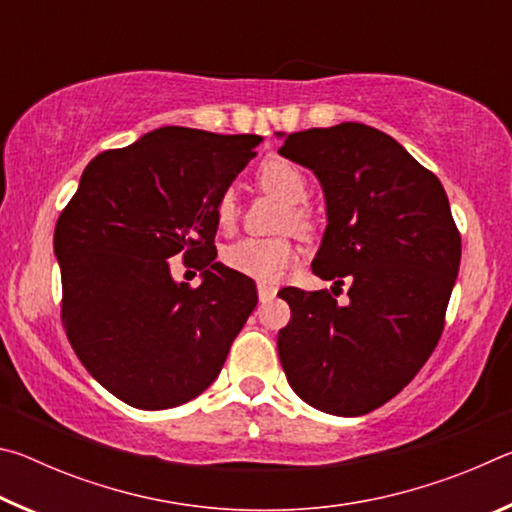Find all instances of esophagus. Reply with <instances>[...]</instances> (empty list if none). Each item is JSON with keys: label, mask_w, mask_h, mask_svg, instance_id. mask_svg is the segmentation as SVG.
Returning <instances> with one entry per match:
<instances>
[{"label": "esophagus", "mask_w": 512, "mask_h": 512, "mask_svg": "<svg viewBox=\"0 0 512 512\" xmlns=\"http://www.w3.org/2000/svg\"><path fill=\"white\" fill-rule=\"evenodd\" d=\"M257 293H259V300H262V302H266V300H271V298H275V293H277V287H275V284H266V282H259V284H257Z\"/></svg>", "instance_id": "obj_1"}]
</instances>
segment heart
I'll list each match as a JSON object with an SVG mask.
<instances>
[{"mask_svg": "<svg viewBox=\"0 0 512 512\" xmlns=\"http://www.w3.org/2000/svg\"><path fill=\"white\" fill-rule=\"evenodd\" d=\"M257 183L264 192L280 198L289 207V214H284L282 225L296 232L311 230V219L305 207H300L309 198V183L296 164L287 158H268L257 169ZM216 225L223 232H232L237 225L239 207L232 192H225L216 201ZM223 262L232 271L246 277H253L257 282H275L284 273V268L296 262V248L287 239H241L223 250Z\"/></svg>", "mask_w": 512, "mask_h": 512, "instance_id": "1", "label": "heart"}]
</instances>
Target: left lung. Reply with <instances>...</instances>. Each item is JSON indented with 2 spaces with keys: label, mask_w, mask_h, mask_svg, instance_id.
<instances>
[{
  "label": "left lung",
  "mask_w": 512,
  "mask_h": 512,
  "mask_svg": "<svg viewBox=\"0 0 512 512\" xmlns=\"http://www.w3.org/2000/svg\"><path fill=\"white\" fill-rule=\"evenodd\" d=\"M280 155L314 171L327 228L311 262L323 280L350 282V302L287 287L291 320L277 352L300 400L318 411L370 413L395 397L443 334L461 235L440 180L400 142L345 121L277 135Z\"/></svg>",
  "instance_id": "left-lung-1"
}]
</instances>
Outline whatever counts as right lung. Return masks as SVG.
<instances>
[{"label": "right lung", "mask_w": 512, "mask_h": 512, "mask_svg": "<svg viewBox=\"0 0 512 512\" xmlns=\"http://www.w3.org/2000/svg\"><path fill=\"white\" fill-rule=\"evenodd\" d=\"M259 142L158 128L97 155L58 216L67 339L90 375L135 409L201 395L253 314L255 282L214 262V210ZM178 252L204 268L196 290L170 277Z\"/></svg>", "instance_id": "1"}]
</instances>
